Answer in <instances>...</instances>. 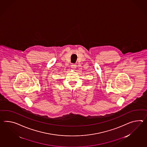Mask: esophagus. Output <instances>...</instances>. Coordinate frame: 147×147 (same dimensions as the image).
Masks as SVG:
<instances>
[{"label":"esophagus","mask_w":147,"mask_h":147,"mask_svg":"<svg viewBox=\"0 0 147 147\" xmlns=\"http://www.w3.org/2000/svg\"><path fill=\"white\" fill-rule=\"evenodd\" d=\"M75 67H76V65H75V64H72L71 65V67H72V68L75 69Z\"/></svg>","instance_id":"1"}]
</instances>
